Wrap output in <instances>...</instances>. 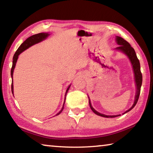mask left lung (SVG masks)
<instances>
[{
    "mask_svg": "<svg viewBox=\"0 0 153 153\" xmlns=\"http://www.w3.org/2000/svg\"><path fill=\"white\" fill-rule=\"evenodd\" d=\"M116 41H117V45H120V46H118V47L116 48V49H117V50L120 51L121 52H123V53H125L126 55L128 56L129 60H130L131 65H132L134 76H135L136 86V94L135 100H134V105H132V107L129 108V109L126 111L125 113H123V114L128 113V111L132 109V108L135 107V105H136L137 102H138L139 96H140V88H141L142 83V75L141 71H140V61L138 60V57H137L136 52H135V51H134V49L131 47V45L129 44V42H127V41L124 40L123 38H122L121 37H120V36H116ZM88 98H89V97H88ZM89 105H90V108H91L93 112H94L95 114H97V115H98L101 116V117H107V118H113V117H118V116H120V115H104V114H101V113H98V111H96L94 108L92 107L90 98H89Z\"/></svg>",
    "mask_w": 153,
    "mask_h": 153,
    "instance_id": "1",
    "label": "left lung"
}]
</instances>
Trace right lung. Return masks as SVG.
I'll list each match as a JSON object with an SVG mask.
<instances>
[{
    "label": "right lung",
    "instance_id": "1",
    "mask_svg": "<svg viewBox=\"0 0 153 153\" xmlns=\"http://www.w3.org/2000/svg\"><path fill=\"white\" fill-rule=\"evenodd\" d=\"M48 35L49 34L48 33H37V34L33 35L32 36H30V37H29L28 38H27V39L25 40L24 42L20 45L19 47L18 48V49L17 50V51L15 52V55L13 56V65H12L11 70V76L12 79H13V71H14L15 65H16V62L17 61L18 56H19L20 54L22 53L23 51L26 50V49H27L28 48L30 47V46H32V45H35V44H37L38 42H41V41H42L45 39H46V38L48 36ZM70 86H71V85H69V87L67 88V89L66 90L65 97V101H64V103H63V107H62L61 110L59 111V112L57 114H56V115H59V114H60L62 112V111L63 110L65 102L66 94H67V92H68L69 88H70ZM11 91H12V93H13V81H12V84H11Z\"/></svg>",
    "mask_w": 153,
    "mask_h": 153
}]
</instances>
